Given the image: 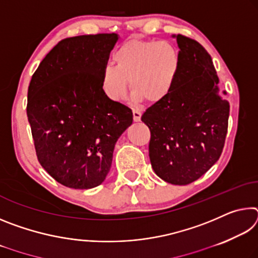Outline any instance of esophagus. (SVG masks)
<instances>
[{
    "label": "esophagus",
    "mask_w": 258,
    "mask_h": 258,
    "mask_svg": "<svg viewBox=\"0 0 258 258\" xmlns=\"http://www.w3.org/2000/svg\"><path fill=\"white\" fill-rule=\"evenodd\" d=\"M142 112L139 110V109H133V119L134 121H140L141 120Z\"/></svg>",
    "instance_id": "obj_1"
}]
</instances>
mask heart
<instances>
[{"label":"heart","mask_w":258,"mask_h":258,"mask_svg":"<svg viewBox=\"0 0 258 258\" xmlns=\"http://www.w3.org/2000/svg\"><path fill=\"white\" fill-rule=\"evenodd\" d=\"M115 66L107 64L101 74L103 93L119 102L128 90L137 101L159 102L167 97L180 74L182 56L171 41L133 38L117 47L112 54Z\"/></svg>","instance_id":"1"}]
</instances>
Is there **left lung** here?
<instances>
[{
  "instance_id": "1",
  "label": "left lung",
  "mask_w": 258,
  "mask_h": 258,
  "mask_svg": "<svg viewBox=\"0 0 258 258\" xmlns=\"http://www.w3.org/2000/svg\"><path fill=\"white\" fill-rule=\"evenodd\" d=\"M180 74L167 97L143 113L150 130L149 157L155 173L172 184L185 185L204 175L223 151L230 103L205 47L176 35Z\"/></svg>"
}]
</instances>
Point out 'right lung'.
<instances>
[{"instance_id":"right-lung-1","label":"right lung","mask_w":258,"mask_h":258,"mask_svg":"<svg viewBox=\"0 0 258 258\" xmlns=\"http://www.w3.org/2000/svg\"><path fill=\"white\" fill-rule=\"evenodd\" d=\"M117 34L61 40L33 74L27 117L38 163L56 182L91 189L104 181L132 110L103 93L101 74Z\"/></svg>"}]
</instances>
